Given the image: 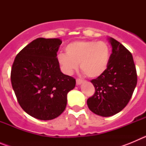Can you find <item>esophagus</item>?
<instances>
[{
    "instance_id": "obj_1",
    "label": "esophagus",
    "mask_w": 146,
    "mask_h": 146,
    "mask_svg": "<svg viewBox=\"0 0 146 146\" xmlns=\"http://www.w3.org/2000/svg\"><path fill=\"white\" fill-rule=\"evenodd\" d=\"M82 82H83V80H82L80 79L76 80V84H77V86H79V85L82 84Z\"/></svg>"
}]
</instances>
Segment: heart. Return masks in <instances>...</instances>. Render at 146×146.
<instances>
[{
  "mask_svg": "<svg viewBox=\"0 0 146 146\" xmlns=\"http://www.w3.org/2000/svg\"><path fill=\"white\" fill-rule=\"evenodd\" d=\"M66 54L58 55V62L63 72L71 75L80 66L82 72L91 78L102 75L110 60V47L104 41L80 40L66 46Z\"/></svg>",
  "mask_w": 146,
  "mask_h": 146,
  "instance_id": "obj_1",
  "label": "heart"
}]
</instances>
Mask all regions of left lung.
Here are the masks:
<instances>
[{
	"instance_id": "8db88e82",
	"label": "left lung",
	"mask_w": 146,
	"mask_h": 146,
	"mask_svg": "<svg viewBox=\"0 0 146 146\" xmlns=\"http://www.w3.org/2000/svg\"><path fill=\"white\" fill-rule=\"evenodd\" d=\"M108 39L112 46L109 66L102 75L91 81L95 94L87 100L90 110L103 117L114 115L126 106L137 82L131 52L112 37Z\"/></svg>"
}]
</instances>
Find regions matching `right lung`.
<instances>
[{"label":"right lung","mask_w":146,"mask_h":146,"mask_svg":"<svg viewBox=\"0 0 146 146\" xmlns=\"http://www.w3.org/2000/svg\"><path fill=\"white\" fill-rule=\"evenodd\" d=\"M61 43L60 38H36L13 63L11 81L18 102L37 119L59 116L66 107L67 94L75 87V79L60 69L57 52Z\"/></svg>","instance_id":"obj_1"}]
</instances>
